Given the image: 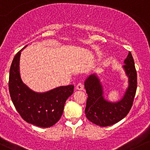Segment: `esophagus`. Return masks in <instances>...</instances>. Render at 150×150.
<instances>
[{"instance_id": "obj_1", "label": "esophagus", "mask_w": 150, "mask_h": 150, "mask_svg": "<svg viewBox=\"0 0 150 150\" xmlns=\"http://www.w3.org/2000/svg\"><path fill=\"white\" fill-rule=\"evenodd\" d=\"M76 90H84V86L82 83H78V85L76 86Z\"/></svg>"}]
</instances>
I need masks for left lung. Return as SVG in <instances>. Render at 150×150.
Segmentation results:
<instances>
[{
    "label": "left lung",
    "instance_id": "left-lung-1",
    "mask_svg": "<svg viewBox=\"0 0 150 150\" xmlns=\"http://www.w3.org/2000/svg\"><path fill=\"white\" fill-rule=\"evenodd\" d=\"M122 66L127 77V88L122 98L112 102L105 97L104 87L96 73L90 75L85 80V88L88 95L85 114L90 122L100 127L112 125L125 118L130 110L137 90V72L131 52Z\"/></svg>",
    "mask_w": 150,
    "mask_h": 150
}]
</instances>
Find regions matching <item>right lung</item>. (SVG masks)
<instances>
[{
	"mask_svg": "<svg viewBox=\"0 0 150 150\" xmlns=\"http://www.w3.org/2000/svg\"><path fill=\"white\" fill-rule=\"evenodd\" d=\"M26 46L15 55L11 64L10 95L15 108L25 121L40 127H50L61 117L64 105L73 93L74 86H60L43 93L31 90L23 83L20 72V57Z\"/></svg>",
	"mask_w": 150,
	"mask_h": 150,
	"instance_id": "right-lung-1",
	"label": "right lung"
}]
</instances>
